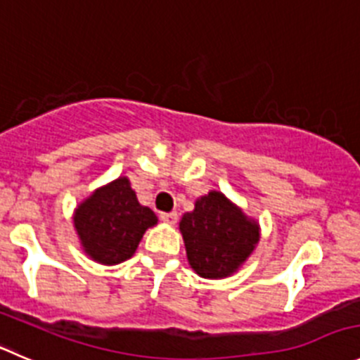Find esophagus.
Masks as SVG:
<instances>
[{
	"label": "esophagus",
	"mask_w": 360,
	"mask_h": 360,
	"mask_svg": "<svg viewBox=\"0 0 360 360\" xmlns=\"http://www.w3.org/2000/svg\"><path fill=\"white\" fill-rule=\"evenodd\" d=\"M160 221L166 222V224H174L178 221L176 212H169V214H160Z\"/></svg>",
	"instance_id": "obj_1"
}]
</instances>
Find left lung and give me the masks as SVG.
Wrapping results in <instances>:
<instances>
[{
	"label": "left lung",
	"mask_w": 360,
	"mask_h": 360,
	"mask_svg": "<svg viewBox=\"0 0 360 360\" xmlns=\"http://www.w3.org/2000/svg\"><path fill=\"white\" fill-rule=\"evenodd\" d=\"M180 231L189 265L207 279L237 272L259 240L258 222L217 191L198 198L194 210L184 214Z\"/></svg>",
	"instance_id": "obj_1"
}]
</instances>
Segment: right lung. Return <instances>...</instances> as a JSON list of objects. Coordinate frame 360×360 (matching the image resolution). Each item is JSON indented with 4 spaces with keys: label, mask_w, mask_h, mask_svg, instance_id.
Wrapping results in <instances>:
<instances>
[{
    "label": "right lung",
    "mask_w": 360,
    "mask_h": 360,
    "mask_svg": "<svg viewBox=\"0 0 360 360\" xmlns=\"http://www.w3.org/2000/svg\"><path fill=\"white\" fill-rule=\"evenodd\" d=\"M157 224V215L139 205L127 176L98 187L74 212V228L83 251L102 265L131 258L143 235Z\"/></svg>",
    "instance_id": "obj_1"
}]
</instances>
